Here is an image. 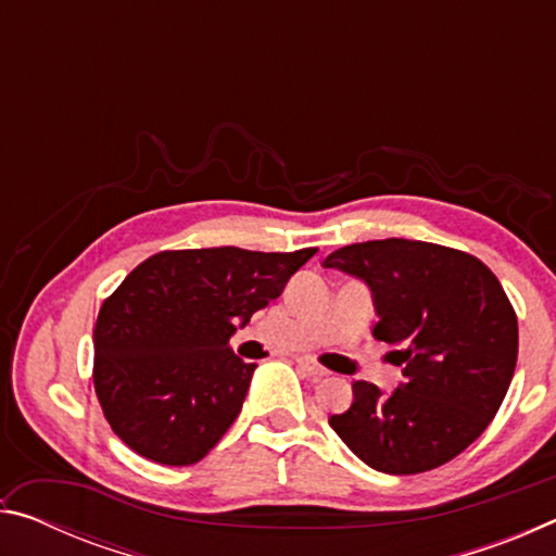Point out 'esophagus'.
Wrapping results in <instances>:
<instances>
[{"label": "esophagus", "mask_w": 556, "mask_h": 556, "mask_svg": "<svg viewBox=\"0 0 556 556\" xmlns=\"http://www.w3.org/2000/svg\"><path fill=\"white\" fill-rule=\"evenodd\" d=\"M299 368L304 370L308 378H314V380H318V378H324V375H328V370L326 368H321V365H318L316 361H312V357H299Z\"/></svg>", "instance_id": "esophagus-1"}]
</instances>
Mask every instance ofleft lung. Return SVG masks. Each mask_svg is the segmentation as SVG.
<instances>
[{"instance_id": "left-lung-1", "label": "left lung", "mask_w": 556, "mask_h": 556, "mask_svg": "<svg viewBox=\"0 0 556 556\" xmlns=\"http://www.w3.org/2000/svg\"><path fill=\"white\" fill-rule=\"evenodd\" d=\"M324 267L361 277L397 345L404 380L392 394L355 380L353 404L328 425L370 468L392 476L446 464L483 434L517 363V316L481 260L421 240H370L331 252Z\"/></svg>"}]
</instances>
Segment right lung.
<instances>
[{
	"instance_id": "right-lung-1",
	"label": "right lung",
	"mask_w": 556,
	"mask_h": 556,
	"mask_svg": "<svg viewBox=\"0 0 556 556\" xmlns=\"http://www.w3.org/2000/svg\"><path fill=\"white\" fill-rule=\"evenodd\" d=\"M314 255L164 250L131 269L92 331V384L112 431L154 464H199L240 414L257 368L232 353L230 336Z\"/></svg>"
}]
</instances>
